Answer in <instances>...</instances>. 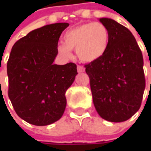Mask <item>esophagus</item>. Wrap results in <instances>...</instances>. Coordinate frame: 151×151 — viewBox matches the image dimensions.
<instances>
[{
    "label": "esophagus",
    "instance_id": "34e87169",
    "mask_svg": "<svg viewBox=\"0 0 151 151\" xmlns=\"http://www.w3.org/2000/svg\"><path fill=\"white\" fill-rule=\"evenodd\" d=\"M77 71L78 72H84L85 71V68L81 65H77Z\"/></svg>",
    "mask_w": 151,
    "mask_h": 151
}]
</instances>
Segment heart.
Masks as SVG:
<instances>
[{"mask_svg":"<svg viewBox=\"0 0 151 151\" xmlns=\"http://www.w3.org/2000/svg\"><path fill=\"white\" fill-rule=\"evenodd\" d=\"M110 33L101 22H89L72 27L63 36V43L57 48L59 54L65 58L72 57L71 50H76L81 60L92 62L100 59L107 51Z\"/></svg>","mask_w":151,"mask_h":151,"instance_id":"b5f03b06","label":"heart"}]
</instances>
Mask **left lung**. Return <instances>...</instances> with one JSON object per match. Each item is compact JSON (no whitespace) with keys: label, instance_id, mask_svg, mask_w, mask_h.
Listing matches in <instances>:
<instances>
[{"label":"left lung","instance_id":"8db88e82","mask_svg":"<svg viewBox=\"0 0 151 151\" xmlns=\"http://www.w3.org/2000/svg\"><path fill=\"white\" fill-rule=\"evenodd\" d=\"M110 40L100 59L86 65L93 103L103 119L126 121L139 109L145 88L141 50L132 32L111 18H100Z\"/></svg>","mask_w":151,"mask_h":151}]
</instances>
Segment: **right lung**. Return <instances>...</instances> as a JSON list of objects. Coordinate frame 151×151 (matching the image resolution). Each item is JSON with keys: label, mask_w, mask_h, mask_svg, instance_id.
I'll return each mask as SVG.
<instances>
[{"label": "right lung", "mask_w": 151, "mask_h": 151, "mask_svg": "<svg viewBox=\"0 0 151 151\" xmlns=\"http://www.w3.org/2000/svg\"><path fill=\"white\" fill-rule=\"evenodd\" d=\"M68 26L58 22L32 30L11 51L8 96L17 114L31 124H51L65 112V92L77 75L76 65H59L54 61L59 38Z\"/></svg>", "instance_id": "obj_1"}]
</instances>
